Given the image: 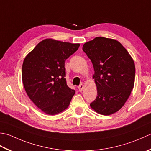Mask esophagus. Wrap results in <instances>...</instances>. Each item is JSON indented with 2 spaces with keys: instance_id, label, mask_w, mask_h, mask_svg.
<instances>
[{
  "instance_id": "obj_1",
  "label": "esophagus",
  "mask_w": 151,
  "mask_h": 151,
  "mask_svg": "<svg viewBox=\"0 0 151 151\" xmlns=\"http://www.w3.org/2000/svg\"><path fill=\"white\" fill-rule=\"evenodd\" d=\"M78 89L80 91H82L84 89V86L83 84H80L78 86Z\"/></svg>"
}]
</instances>
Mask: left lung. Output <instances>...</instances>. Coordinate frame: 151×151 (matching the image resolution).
I'll list each match as a JSON object with an SVG mask.
<instances>
[{
	"label": "left lung",
	"instance_id": "1",
	"mask_svg": "<svg viewBox=\"0 0 151 151\" xmlns=\"http://www.w3.org/2000/svg\"><path fill=\"white\" fill-rule=\"evenodd\" d=\"M83 51L90 59L97 96L90 103L97 113L110 115L123 107L134 88V60L116 40L96 37L84 44Z\"/></svg>",
	"mask_w": 151,
	"mask_h": 151
}]
</instances>
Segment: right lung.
<instances>
[{
  "instance_id": "right-lung-1",
  "label": "right lung",
  "mask_w": 151,
  "mask_h": 151,
  "mask_svg": "<svg viewBox=\"0 0 151 151\" xmlns=\"http://www.w3.org/2000/svg\"><path fill=\"white\" fill-rule=\"evenodd\" d=\"M80 44L45 39L26 56L22 81L29 98L46 114L54 115L68 107L75 91L67 84L65 63Z\"/></svg>"
}]
</instances>
